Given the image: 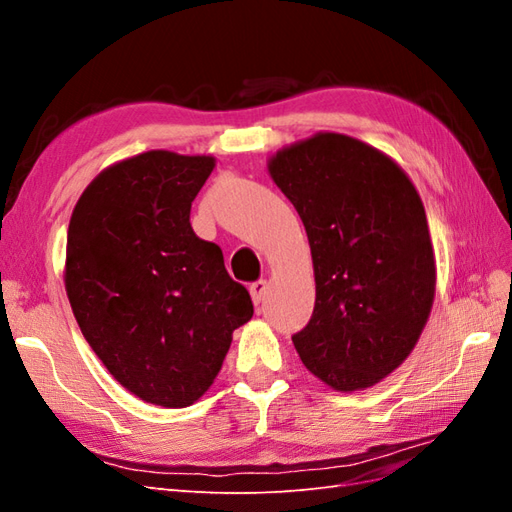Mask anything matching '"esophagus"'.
Masks as SVG:
<instances>
[{
    "label": "esophagus",
    "mask_w": 512,
    "mask_h": 512,
    "mask_svg": "<svg viewBox=\"0 0 512 512\" xmlns=\"http://www.w3.org/2000/svg\"><path fill=\"white\" fill-rule=\"evenodd\" d=\"M267 288H269L267 280H258V282L250 284V294H252V301H254V305H260L262 301H265Z\"/></svg>",
    "instance_id": "1"
}]
</instances>
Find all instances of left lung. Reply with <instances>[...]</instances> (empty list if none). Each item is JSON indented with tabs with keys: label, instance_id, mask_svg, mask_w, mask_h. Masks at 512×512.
Wrapping results in <instances>:
<instances>
[{
	"label": "left lung",
	"instance_id": "1",
	"mask_svg": "<svg viewBox=\"0 0 512 512\" xmlns=\"http://www.w3.org/2000/svg\"><path fill=\"white\" fill-rule=\"evenodd\" d=\"M269 173L314 260V314L292 344L331 389L374 386L408 359L436 292L421 196L389 156L335 132L277 151Z\"/></svg>",
	"mask_w": 512,
	"mask_h": 512
}]
</instances>
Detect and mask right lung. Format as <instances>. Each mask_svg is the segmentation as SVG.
Wrapping results in <instances>:
<instances>
[{
    "label": "right lung",
    "instance_id": "obj_1",
    "mask_svg": "<svg viewBox=\"0 0 512 512\" xmlns=\"http://www.w3.org/2000/svg\"><path fill=\"white\" fill-rule=\"evenodd\" d=\"M211 156L147 151L108 166L76 203L66 292L87 344L147 404L192 406L213 384L250 292L222 250L196 237L192 200Z\"/></svg>",
    "mask_w": 512,
    "mask_h": 512
}]
</instances>
